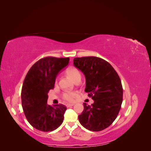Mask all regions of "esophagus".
Returning a JSON list of instances; mask_svg holds the SVG:
<instances>
[{"instance_id": "obj_1", "label": "esophagus", "mask_w": 151, "mask_h": 151, "mask_svg": "<svg viewBox=\"0 0 151 151\" xmlns=\"http://www.w3.org/2000/svg\"><path fill=\"white\" fill-rule=\"evenodd\" d=\"M74 104H70V103H67V104H66V106L68 108V107H70V106H74Z\"/></svg>"}]
</instances>
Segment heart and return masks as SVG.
Returning a JSON list of instances; mask_svg holds the SVG:
<instances>
[{
  "label": "heart",
  "mask_w": 151,
  "mask_h": 151,
  "mask_svg": "<svg viewBox=\"0 0 151 151\" xmlns=\"http://www.w3.org/2000/svg\"><path fill=\"white\" fill-rule=\"evenodd\" d=\"M67 74L70 77V78L74 82L81 78V74L80 71L75 67H71L67 70ZM78 93L77 92H72V91H66L63 94V99L67 101H73L77 96Z\"/></svg>",
  "instance_id": "1"
}]
</instances>
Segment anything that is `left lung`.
I'll return each mask as SVG.
<instances>
[{
    "mask_svg": "<svg viewBox=\"0 0 151 151\" xmlns=\"http://www.w3.org/2000/svg\"><path fill=\"white\" fill-rule=\"evenodd\" d=\"M74 65L85 76V91L94 101L91 106L84 103L79 122L89 130L101 131L112 124L120 111L123 101L121 80L110 63L101 58L77 57Z\"/></svg>",
    "mask_w": 151,
    "mask_h": 151,
    "instance_id": "8db88e82",
    "label": "left lung"
}]
</instances>
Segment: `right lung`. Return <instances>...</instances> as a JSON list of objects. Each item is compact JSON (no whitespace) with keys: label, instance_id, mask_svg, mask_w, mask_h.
Masks as SVG:
<instances>
[{"label":"right lung","instance_id":"obj_1","mask_svg":"<svg viewBox=\"0 0 151 151\" xmlns=\"http://www.w3.org/2000/svg\"><path fill=\"white\" fill-rule=\"evenodd\" d=\"M68 61V57H47L36 62L27 73L21 91L22 106L26 119L36 129L51 132L63 122L66 106L48 104V93L54 88L57 76Z\"/></svg>","mask_w":151,"mask_h":151}]
</instances>
